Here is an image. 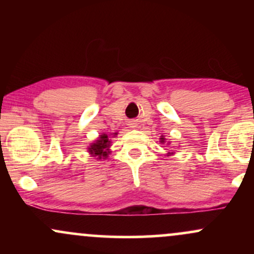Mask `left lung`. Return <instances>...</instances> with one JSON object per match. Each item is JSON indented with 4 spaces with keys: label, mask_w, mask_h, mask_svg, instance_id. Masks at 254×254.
<instances>
[{
    "label": "left lung",
    "mask_w": 254,
    "mask_h": 254,
    "mask_svg": "<svg viewBox=\"0 0 254 254\" xmlns=\"http://www.w3.org/2000/svg\"><path fill=\"white\" fill-rule=\"evenodd\" d=\"M160 139H161V143H165V142H166V139H165L164 136H161V138H160Z\"/></svg>",
    "instance_id": "8db88e82"
}]
</instances>
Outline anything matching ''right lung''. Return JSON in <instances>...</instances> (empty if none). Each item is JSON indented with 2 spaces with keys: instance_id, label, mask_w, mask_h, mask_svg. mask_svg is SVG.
I'll list each match as a JSON object with an SVG mask.
<instances>
[{
  "instance_id": "1",
  "label": "right lung",
  "mask_w": 254,
  "mask_h": 254,
  "mask_svg": "<svg viewBox=\"0 0 254 254\" xmlns=\"http://www.w3.org/2000/svg\"><path fill=\"white\" fill-rule=\"evenodd\" d=\"M113 135H117V132L113 133ZM110 147H111V139L106 133L99 136L97 141L93 142L92 144L88 147V153L92 156H97L98 160L100 159H106L107 155L110 153Z\"/></svg>"
}]
</instances>
